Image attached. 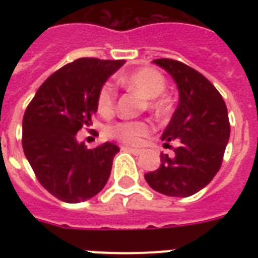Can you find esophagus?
Listing matches in <instances>:
<instances>
[{"instance_id":"34e87169","label":"esophagus","mask_w":258,"mask_h":258,"mask_svg":"<svg viewBox=\"0 0 258 258\" xmlns=\"http://www.w3.org/2000/svg\"><path fill=\"white\" fill-rule=\"evenodd\" d=\"M123 150H125V151H130V153H133L134 155H139V154L142 153V150L141 149H134V147H121Z\"/></svg>"}]
</instances>
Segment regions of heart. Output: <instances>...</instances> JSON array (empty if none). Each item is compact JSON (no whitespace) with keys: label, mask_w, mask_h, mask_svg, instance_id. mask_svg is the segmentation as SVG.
<instances>
[{"label":"heart","mask_w":258,"mask_h":258,"mask_svg":"<svg viewBox=\"0 0 258 258\" xmlns=\"http://www.w3.org/2000/svg\"><path fill=\"white\" fill-rule=\"evenodd\" d=\"M119 83L125 88L131 89L145 99L146 108L150 112L162 115L169 109V101L162 96L167 82L166 78L155 68L143 67L130 72L119 79ZM116 91L112 84H104L97 93L96 107L103 116H109L115 111ZM150 131V125L146 121H120L109 128V135L125 145H137L142 137Z\"/></svg>","instance_id":"obj_1"}]
</instances>
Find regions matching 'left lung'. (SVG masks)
<instances>
[{
    "label": "left lung",
    "instance_id": "obj_1",
    "mask_svg": "<svg viewBox=\"0 0 258 258\" xmlns=\"http://www.w3.org/2000/svg\"><path fill=\"white\" fill-rule=\"evenodd\" d=\"M172 76L179 104L162 134L174 158L162 154L159 169L145 174L150 187L169 197H190L210 183L221 169L230 135L228 108L217 88L191 67L172 58L154 60Z\"/></svg>",
    "mask_w": 258,
    "mask_h": 258
}]
</instances>
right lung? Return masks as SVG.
Instances as JSON below:
<instances>
[{"label":"right lung","mask_w":258,"mask_h":258,"mask_svg":"<svg viewBox=\"0 0 258 258\" xmlns=\"http://www.w3.org/2000/svg\"><path fill=\"white\" fill-rule=\"evenodd\" d=\"M124 60L83 57L52 74L22 119V149L45 190L67 204L95 197L104 187L119 147L86 149L76 134L92 124L97 93Z\"/></svg>","instance_id":"1"}]
</instances>
